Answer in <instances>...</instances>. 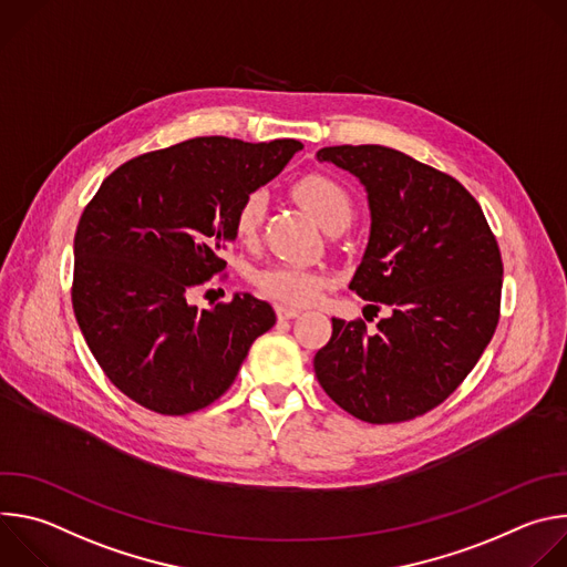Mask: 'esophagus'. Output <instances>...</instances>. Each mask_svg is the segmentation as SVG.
Listing matches in <instances>:
<instances>
[{
	"label": "esophagus",
	"instance_id": "1",
	"mask_svg": "<svg viewBox=\"0 0 567 567\" xmlns=\"http://www.w3.org/2000/svg\"><path fill=\"white\" fill-rule=\"evenodd\" d=\"M276 313H278L280 320H291V318H296L300 313V309L287 307V305H276Z\"/></svg>",
	"mask_w": 567,
	"mask_h": 567
}]
</instances>
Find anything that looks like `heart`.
<instances>
[{
  "label": "heart",
  "instance_id": "heart-1",
  "mask_svg": "<svg viewBox=\"0 0 567 567\" xmlns=\"http://www.w3.org/2000/svg\"><path fill=\"white\" fill-rule=\"evenodd\" d=\"M293 195L326 230L332 228L334 224H350L352 219L354 204L350 193L346 190L343 184H339L328 175L302 177L293 186ZM265 213H267L265 190H254L237 204L233 226L241 241L256 239ZM254 282L262 293L287 305H307L322 291V287H326V278H322L318 271L300 265H289V262L271 265L256 271Z\"/></svg>",
  "mask_w": 567,
  "mask_h": 567
}]
</instances>
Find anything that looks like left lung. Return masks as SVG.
<instances>
[{
	"mask_svg": "<svg viewBox=\"0 0 567 567\" xmlns=\"http://www.w3.org/2000/svg\"><path fill=\"white\" fill-rule=\"evenodd\" d=\"M316 158L365 188L370 237L350 289L390 307L374 334L363 320L332 318V339L313 357L318 383L361 422H409L440 406L496 332L498 241L460 182L409 154L334 145Z\"/></svg>",
	"mask_w": 567,
	"mask_h": 567,
	"instance_id": "8db88e82",
	"label": "left lung"
}]
</instances>
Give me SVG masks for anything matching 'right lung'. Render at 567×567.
Instances as JSON below:
<instances>
[{"mask_svg":"<svg viewBox=\"0 0 567 567\" xmlns=\"http://www.w3.org/2000/svg\"><path fill=\"white\" fill-rule=\"evenodd\" d=\"M300 141L197 136L116 168L73 239V311L107 379L158 415L206 409L276 326L269 302L235 293L197 309L188 293L226 267L233 217L282 173Z\"/></svg>","mask_w":567,"mask_h":567,"instance_id":"right-lung-1","label":"right lung"}]
</instances>
